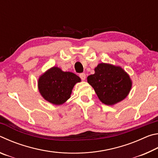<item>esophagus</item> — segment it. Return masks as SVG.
<instances>
[{
	"instance_id": "1",
	"label": "esophagus",
	"mask_w": 158,
	"mask_h": 158,
	"mask_svg": "<svg viewBox=\"0 0 158 158\" xmlns=\"http://www.w3.org/2000/svg\"><path fill=\"white\" fill-rule=\"evenodd\" d=\"M79 77H80V78L81 79V80H83V81H84V80L85 79V73L80 74H79Z\"/></svg>"
}]
</instances>
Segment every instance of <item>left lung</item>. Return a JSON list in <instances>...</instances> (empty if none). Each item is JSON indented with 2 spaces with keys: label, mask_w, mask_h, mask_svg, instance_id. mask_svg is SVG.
I'll list each match as a JSON object with an SVG mask.
<instances>
[{
  "label": "left lung",
  "mask_w": 158,
  "mask_h": 158,
  "mask_svg": "<svg viewBox=\"0 0 158 158\" xmlns=\"http://www.w3.org/2000/svg\"><path fill=\"white\" fill-rule=\"evenodd\" d=\"M87 81L94 89L102 102L112 106L127 97L132 81L121 67L101 63L95 68V73L87 77Z\"/></svg>",
  "instance_id": "1"
}]
</instances>
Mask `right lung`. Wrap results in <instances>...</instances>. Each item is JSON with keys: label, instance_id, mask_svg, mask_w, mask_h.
Returning a JSON list of instances; mask_svg holds the SVG:
<instances>
[{"label": "right lung", "instance_id": "add662e5", "mask_svg": "<svg viewBox=\"0 0 158 158\" xmlns=\"http://www.w3.org/2000/svg\"><path fill=\"white\" fill-rule=\"evenodd\" d=\"M80 81L81 79L77 74L53 66L40 76L37 87L45 100L61 105L70 98L74 85Z\"/></svg>", "mask_w": 158, "mask_h": 158}]
</instances>
